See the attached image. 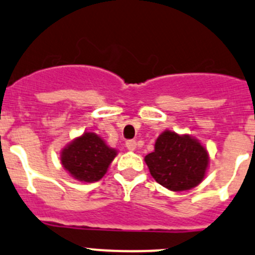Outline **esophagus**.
Listing matches in <instances>:
<instances>
[{"instance_id": "obj_1", "label": "esophagus", "mask_w": 255, "mask_h": 255, "mask_svg": "<svg viewBox=\"0 0 255 255\" xmlns=\"http://www.w3.org/2000/svg\"><path fill=\"white\" fill-rule=\"evenodd\" d=\"M126 146H127L128 150H135V148H137V142H135V140H127V142H126Z\"/></svg>"}]
</instances>
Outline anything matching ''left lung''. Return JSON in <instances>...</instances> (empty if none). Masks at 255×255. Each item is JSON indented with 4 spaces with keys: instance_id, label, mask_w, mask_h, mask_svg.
I'll list each match as a JSON object with an SVG mask.
<instances>
[{
    "instance_id": "1",
    "label": "left lung",
    "mask_w": 255,
    "mask_h": 255,
    "mask_svg": "<svg viewBox=\"0 0 255 255\" xmlns=\"http://www.w3.org/2000/svg\"><path fill=\"white\" fill-rule=\"evenodd\" d=\"M151 176L171 191H185L204 179L208 155L204 146L190 135L165 130L158 137L153 153L145 156Z\"/></svg>"
}]
</instances>
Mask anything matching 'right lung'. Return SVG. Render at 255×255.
Returning <instances> with one entry per match:
<instances>
[{
    "instance_id": "obj_1",
    "label": "right lung",
    "mask_w": 255,
    "mask_h": 255,
    "mask_svg": "<svg viewBox=\"0 0 255 255\" xmlns=\"http://www.w3.org/2000/svg\"><path fill=\"white\" fill-rule=\"evenodd\" d=\"M116 154L99 135L86 132L63 149L61 164L75 179L94 182L106 174Z\"/></svg>"
}]
</instances>
